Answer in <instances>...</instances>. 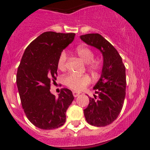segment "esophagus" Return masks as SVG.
Returning a JSON list of instances; mask_svg holds the SVG:
<instances>
[{
	"label": "esophagus",
	"mask_w": 150,
	"mask_h": 150,
	"mask_svg": "<svg viewBox=\"0 0 150 150\" xmlns=\"http://www.w3.org/2000/svg\"><path fill=\"white\" fill-rule=\"evenodd\" d=\"M72 94H73L74 97H77V96L80 94V93L79 92H77V91H72Z\"/></svg>",
	"instance_id": "obj_1"
}]
</instances>
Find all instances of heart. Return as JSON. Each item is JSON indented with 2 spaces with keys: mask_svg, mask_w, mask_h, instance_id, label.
<instances>
[{
  "mask_svg": "<svg viewBox=\"0 0 150 150\" xmlns=\"http://www.w3.org/2000/svg\"><path fill=\"white\" fill-rule=\"evenodd\" d=\"M75 53L82 61L87 64L88 69L93 72H98L102 69V64L99 60L94 59V53L93 50L86 46H79L75 49ZM67 65V55L64 51L60 54L57 62V67L60 70L65 69ZM63 82L69 88L75 91H81L88 86L91 82L88 75H83L78 76L74 74H67L63 78Z\"/></svg>",
  "mask_w": 150,
  "mask_h": 150,
  "instance_id": "b5f03b06",
  "label": "heart"
}]
</instances>
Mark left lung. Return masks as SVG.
Here are the masks:
<instances>
[{
	"instance_id": "1",
	"label": "left lung",
	"mask_w": 150,
	"mask_h": 150,
	"mask_svg": "<svg viewBox=\"0 0 150 150\" xmlns=\"http://www.w3.org/2000/svg\"><path fill=\"white\" fill-rule=\"evenodd\" d=\"M88 45L96 47L102 53L103 68L101 78L95 85L94 98L83 110L86 120L94 126L111 124L121 112L125 96V67L117 50L100 34L91 33L81 36Z\"/></svg>"
}]
</instances>
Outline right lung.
<instances>
[{"instance_id": "right-lung-1", "label": "right lung", "mask_w": 150, "mask_h": 150, "mask_svg": "<svg viewBox=\"0 0 150 150\" xmlns=\"http://www.w3.org/2000/svg\"><path fill=\"white\" fill-rule=\"evenodd\" d=\"M75 35L51 31L42 33L27 47L18 67L16 84L22 108L28 120L41 129L64 125L66 111L74 99L68 88H62L57 98L50 88L57 80L59 57Z\"/></svg>"}]
</instances>
